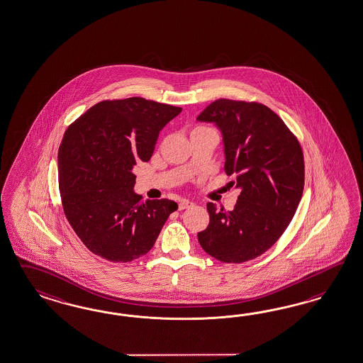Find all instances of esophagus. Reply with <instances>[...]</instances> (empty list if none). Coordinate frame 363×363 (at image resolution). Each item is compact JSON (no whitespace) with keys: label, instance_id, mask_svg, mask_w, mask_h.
Segmentation results:
<instances>
[{"label":"esophagus","instance_id":"esophagus-1","mask_svg":"<svg viewBox=\"0 0 363 363\" xmlns=\"http://www.w3.org/2000/svg\"><path fill=\"white\" fill-rule=\"evenodd\" d=\"M194 205L192 201H189V200H183V201H180V204H179V211H184V209H188V208H191Z\"/></svg>","mask_w":363,"mask_h":363}]
</instances>
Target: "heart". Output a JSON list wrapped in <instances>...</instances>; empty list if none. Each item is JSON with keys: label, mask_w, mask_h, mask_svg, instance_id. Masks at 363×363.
Returning a JSON list of instances; mask_svg holds the SVG:
<instances>
[{"label": "heart", "mask_w": 363, "mask_h": 363, "mask_svg": "<svg viewBox=\"0 0 363 363\" xmlns=\"http://www.w3.org/2000/svg\"><path fill=\"white\" fill-rule=\"evenodd\" d=\"M204 129H208V128H205V126H201V125H199V126H195V128H194V130H192V133H194V131L204 130Z\"/></svg>", "instance_id": "1"}]
</instances>
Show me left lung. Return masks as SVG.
Instances as JSON below:
<instances>
[{"instance_id":"8db88e82","label":"left lung","mask_w":363,"mask_h":363,"mask_svg":"<svg viewBox=\"0 0 363 363\" xmlns=\"http://www.w3.org/2000/svg\"><path fill=\"white\" fill-rule=\"evenodd\" d=\"M221 130L225 172L241 189L226 212L208 203L209 225L197 238L225 263L254 259L278 241L298 209L304 189V157L298 138L277 113L259 103L216 100L197 117Z\"/></svg>"}]
</instances>
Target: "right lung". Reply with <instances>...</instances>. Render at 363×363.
I'll return each mask as SVG.
<instances>
[{"label": "right lung", "instance_id": "add662e5", "mask_svg": "<svg viewBox=\"0 0 363 363\" xmlns=\"http://www.w3.org/2000/svg\"><path fill=\"white\" fill-rule=\"evenodd\" d=\"M182 108L130 97L96 104L72 122L57 152L59 191L77 237L104 259L147 254L175 212L172 200H142L133 168L149 162L159 133Z\"/></svg>", "mask_w": 363, "mask_h": 363}]
</instances>
